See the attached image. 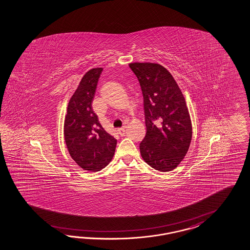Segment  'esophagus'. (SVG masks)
I'll list each match as a JSON object with an SVG mask.
<instances>
[{"mask_svg": "<svg viewBox=\"0 0 250 250\" xmlns=\"http://www.w3.org/2000/svg\"><path fill=\"white\" fill-rule=\"evenodd\" d=\"M117 132H118V134L119 135H121V136H124L125 134V128H119L117 130Z\"/></svg>", "mask_w": 250, "mask_h": 250, "instance_id": "obj_1", "label": "esophagus"}]
</instances>
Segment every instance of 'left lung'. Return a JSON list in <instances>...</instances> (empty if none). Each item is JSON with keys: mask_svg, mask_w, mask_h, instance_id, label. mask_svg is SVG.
I'll return each instance as SVG.
<instances>
[{"mask_svg": "<svg viewBox=\"0 0 250 250\" xmlns=\"http://www.w3.org/2000/svg\"><path fill=\"white\" fill-rule=\"evenodd\" d=\"M144 97L146 135L140 143L144 161L160 172L182 162L192 139V123L186 99L167 68L155 62H130Z\"/></svg>", "mask_w": 250, "mask_h": 250, "instance_id": "obj_1", "label": "left lung"}]
</instances>
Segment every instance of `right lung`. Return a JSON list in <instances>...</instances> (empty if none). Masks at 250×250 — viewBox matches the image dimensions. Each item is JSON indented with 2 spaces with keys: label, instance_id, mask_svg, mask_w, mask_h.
Here are the masks:
<instances>
[{
  "label": "right lung",
  "instance_id": "add662e5",
  "mask_svg": "<svg viewBox=\"0 0 250 250\" xmlns=\"http://www.w3.org/2000/svg\"><path fill=\"white\" fill-rule=\"evenodd\" d=\"M103 68L90 69L68 103L63 124L68 152L81 168L97 172L107 166L115 155L116 139L103 128L92 109Z\"/></svg>",
  "mask_w": 250,
  "mask_h": 250
}]
</instances>
